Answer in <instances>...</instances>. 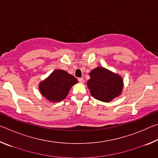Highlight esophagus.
I'll return each mask as SVG.
<instances>
[{
	"label": "esophagus",
	"mask_w": 158,
	"mask_h": 158,
	"mask_svg": "<svg viewBox=\"0 0 158 158\" xmlns=\"http://www.w3.org/2000/svg\"><path fill=\"white\" fill-rule=\"evenodd\" d=\"M78 80H79V83H81V84H84V80L83 78H79Z\"/></svg>",
	"instance_id": "1"
}]
</instances>
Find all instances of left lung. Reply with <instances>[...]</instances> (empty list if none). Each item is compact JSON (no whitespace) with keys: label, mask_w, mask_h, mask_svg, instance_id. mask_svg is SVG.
<instances>
[{"label":"left lung","mask_w":158,"mask_h":158,"mask_svg":"<svg viewBox=\"0 0 158 158\" xmlns=\"http://www.w3.org/2000/svg\"><path fill=\"white\" fill-rule=\"evenodd\" d=\"M87 86L93 98L109 102L121 95L123 89L122 77L103 67H97L89 73Z\"/></svg>","instance_id":"1"}]
</instances>
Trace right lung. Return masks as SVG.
Instances as JSON below:
<instances>
[{"label": "right lung", "mask_w": 158, "mask_h": 158, "mask_svg": "<svg viewBox=\"0 0 158 158\" xmlns=\"http://www.w3.org/2000/svg\"><path fill=\"white\" fill-rule=\"evenodd\" d=\"M78 83L75 77L63 69H56L39 84L40 92L51 102H58L68 95L73 85Z\"/></svg>", "instance_id": "right-lung-1"}]
</instances>
